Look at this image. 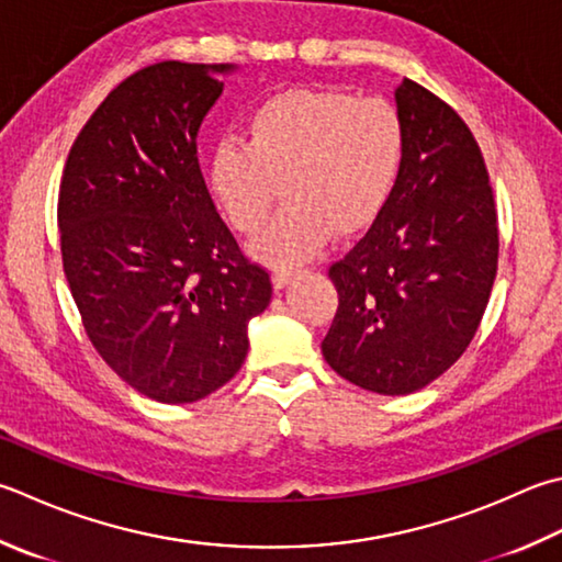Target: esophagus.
<instances>
[{"mask_svg": "<svg viewBox=\"0 0 562 562\" xmlns=\"http://www.w3.org/2000/svg\"><path fill=\"white\" fill-rule=\"evenodd\" d=\"M296 274V270H292V268H274L272 270V284H274V290H282L284 284H290V280L294 278Z\"/></svg>", "mask_w": 562, "mask_h": 562, "instance_id": "34e87169", "label": "esophagus"}]
</instances>
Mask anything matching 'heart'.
I'll use <instances>...</instances> for the list:
<instances>
[{
  "label": "heart",
  "mask_w": 562,
  "mask_h": 562,
  "mask_svg": "<svg viewBox=\"0 0 562 562\" xmlns=\"http://www.w3.org/2000/svg\"><path fill=\"white\" fill-rule=\"evenodd\" d=\"M406 160V126L387 99L296 87L252 109L246 140L226 136L209 156V187L228 224L266 226L280 184L288 206L256 244L280 266L312 258L328 234L368 228L387 206Z\"/></svg>",
  "instance_id": "obj_1"
}]
</instances>
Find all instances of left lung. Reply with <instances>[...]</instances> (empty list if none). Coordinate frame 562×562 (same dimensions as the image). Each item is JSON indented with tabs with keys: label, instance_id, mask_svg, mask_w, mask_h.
I'll return each mask as SVG.
<instances>
[{
	"label": "left lung",
	"instance_id": "8db88e82",
	"mask_svg": "<svg viewBox=\"0 0 562 562\" xmlns=\"http://www.w3.org/2000/svg\"><path fill=\"white\" fill-rule=\"evenodd\" d=\"M406 160L368 234L328 268L338 310L322 353L340 378L412 394L465 353L497 274L499 231L475 136L441 97L404 80Z\"/></svg>",
	"mask_w": 562,
	"mask_h": 562
}]
</instances>
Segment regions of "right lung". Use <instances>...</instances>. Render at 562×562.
I'll list each match as a JSON object with an SVG mask.
<instances>
[{"label":"right lung","mask_w":562,"mask_h":562,"mask_svg":"<svg viewBox=\"0 0 562 562\" xmlns=\"http://www.w3.org/2000/svg\"><path fill=\"white\" fill-rule=\"evenodd\" d=\"M231 65L128 75L77 134L58 192L63 268L87 338L148 400L187 404L236 375L268 270L216 214L196 131Z\"/></svg>","instance_id":"add662e5"}]
</instances>
